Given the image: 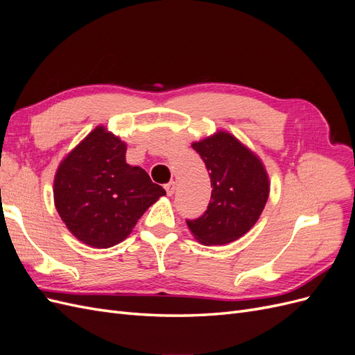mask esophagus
Instances as JSON below:
<instances>
[{
	"mask_svg": "<svg viewBox=\"0 0 355 355\" xmlns=\"http://www.w3.org/2000/svg\"><path fill=\"white\" fill-rule=\"evenodd\" d=\"M167 196H173L175 194V189H176V184L175 182H168V184L164 187Z\"/></svg>",
	"mask_w": 355,
	"mask_h": 355,
	"instance_id": "esophagus-1",
	"label": "esophagus"
}]
</instances>
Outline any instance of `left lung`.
<instances>
[{"label":"left lung","mask_w":355,"mask_h":355,"mask_svg":"<svg viewBox=\"0 0 355 355\" xmlns=\"http://www.w3.org/2000/svg\"><path fill=\"white\" fill-rule=\"evenodd\" d=\"M191 146L206 163L213 187L207 210L201 218L187 220L191 234L204 245L239 240L259 219L270 197V178L262 159L225 130Z\"/></svg>","instance_id":"obj_1"}]
</instances>
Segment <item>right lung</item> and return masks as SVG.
<instances>
[{"label": "right lung", "mask_w": 355, "mask_h": 355, "mask_svg": "<svg viewBox=\"0 0 355 355\" xmlns=\"http://www.w3.org/2000/svg\"><path fill=\"white\" fill-rule=\"evenodd\" d=\"M127 144L98 125L69 151L55 175L60 219L81 243L108 249L125 240L166 191L146 171L125 163Z\"/></svg>", "instance_id": "1"}]
</instances>
